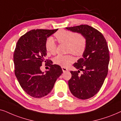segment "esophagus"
<instances>
[{"label": "esophagus", "mask_w": 121, "mask_h": 121, "mask_svg": "<svg viewBox=\"0 0 121 121\" xmlns=\"http://www.w3.org/2000/svg\"><path fill=\"white\" fill-rule=\"evenodd\" d=\"M62 71H63L64 72H65L68 71V70H67L66 68H65V67H62Z\"/></svg>", "instance_id": "1"}]
</instances>
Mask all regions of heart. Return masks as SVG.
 Segmentation results:
<instances>
[{
  "label": "heart",
  "instance_id": "1",
  "mask_svg": "<svg viewBox=\"0 0 121 121\" xmlns=\"http://www.w3.org/2000/svg\"><path fill=\"white\" fill-rule=\"evenodd\" d=\"M55 36L60 44H65L66 52L72 53L76 56H80L83 54L86 47V39L81 34L66 30H60L55 34ZM46 51L51 54L56 52V44L51 37L48 38L45 43ZM54 62L63 67H67L74 61V58L70 54L58 55L54 58Z\"/></svg>",
  "mask_w": 121,
  "mask_h": 121
}]
</instances>
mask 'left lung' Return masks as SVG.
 Returning <instances> with one entry per match:
<instances>
[{
  "instance_id": "obj_1",
  "label": "left lung",
  "mask_w": 121,
  "mask_h": 121,
  "mask_svg": "<svg viewBox=\"0 0 121 121\" xmlns=\"http://www.w3.org/2000/svg\"><path fill=\"white\" fill-rule=\"evenodd\" d=\"M66 29L82 34L86 39V47L82 57L73 64L78 70L71 71L69 80L71 92L81 99H90L99 91L108 70L109 50L104 35L96 29L87 25H81ZM83 71L80 75L78 73Z\"/></svg>"
}]
</instances>
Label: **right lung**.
Instances as JSON below:
<instances>
[{
    "instance_id": "right-lung-1",
    "label": "right lung",
    "mask_w": 121,
    "mask_h": 121,
    "mask_svg": "<svg viewBox=\"0 0 121 121\" xmlns=\"http://www.w3.org/2000/svg\"><path fill=\"white\" fill-rule=\"evenodd\" d=\"M57 30H30L17 42L13 56L15 75L24 91L33 97L47 95L63 72L59 65L46 59V41ZM43 62L50 67L45 73L40 70Z\"/></svg>"
}]
</instances>
